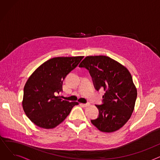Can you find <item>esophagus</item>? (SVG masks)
I'll return each instance as SVG.
<instances>
[{
	"instance_id": "esophagus-1",
	"label": "esophagus",
	"mask_w": 160,
	"mask_h": 160,
	"mask_svg": "<svg viewBox=\"0 0 160 160\" xmlns=\"http://www.w3.org/2000/svg\"><path fill=\"white\" fill-rule=\"evenodd\" d=\"M80 105L82 106L83 107H88V106H89V104H82V103H81Z\"/></svg>"
}]
</instances>
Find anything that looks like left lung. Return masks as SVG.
I'll use <instances>...</instances> for the list:
<instances>
[{
	"instance_id": "8db88e82",
	"label": "left lung",
	"mask_w": 160,
	"mask_h": 160,
	"mask_svg": "<svg viewBox=\"0 0 160 160\" xmlns=\"http://www.w3.org/2000/svg\"><path fill=\"white\" fill-rule=\"evenodd\" d=\"M89 70L97 90L103 88V104L95 105L98 118L91 120L100 131L113 132L127 122L133 112L137 88L127 67L106 56H86L79 65Z\"/></svg>"
}]
</instances>
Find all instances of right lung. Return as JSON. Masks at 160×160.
I'll use <instances>...</instances> for the list:
<instances>
[{
	"instance_id": "obj_1",
	"label": "right lung",
	"mask_w": 160,
	"mask_h": 160,
	"mask_svg": "<svg viewBox=\"0 0 160 160\" xmlns=\"http://www.w3.org/2000/svg\"><path fill=\"white\" fill-rule=\"evenodd\" d=\"M83 56L56 57L41 64L24 87L22 105L29 119L38 127L51 129L62 123L78 102H69L57 94L62 90L66 76Z\"/></svg>"
}]
</instances>
